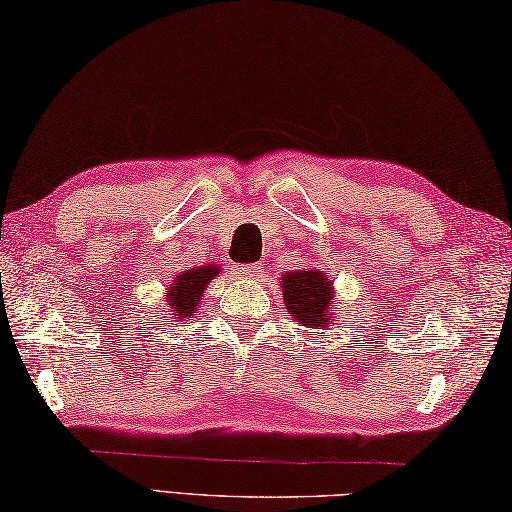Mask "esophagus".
Listing matches in <instances>:
<instances>
[{
  "mask_svg": "<svg viewBox=\"0 0 512 512\" xmlns=\"http://www.w3.org/2000/svg\"><path fill=\"white\" fill-rule=\"evenodd\" d=\"M237 273L246 277V279H262L264 266L262 264H244V266L237 268Z\"/></svg>",
  "mask_w": 512,
  "mask_h": 512,
  "instance_id": "esophagus-1",
  "label": "esophagus"
}]
</instances>
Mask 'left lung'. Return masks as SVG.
I'll return each mask as SVG.
<instances>
[{
    "label": "left lung",
    "mask_w": 512,
    "mask_h": 512,
    "mask_svg": "<svg viewBox=\"0 0 512 512\" xmlns=\"http://www.w3.org/2000/svg\"><path fill=\"white\" fill-rule=\"evenodd\" d=\"M284 288V303L288 314L306 328L323 330L330 325V301L332 281L323 270H295V273L281 275Z\"/></svg>",
    "instance_id": "obj_1"
}]
</instances>
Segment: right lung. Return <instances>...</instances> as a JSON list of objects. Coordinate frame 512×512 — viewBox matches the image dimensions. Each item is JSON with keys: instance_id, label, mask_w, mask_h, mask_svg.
I'll list each match as a JSON object with an SVG mask.
<instances>
[{"instance_id": "add662e5", "label": "right lung", "mask_w": 512, "mask_h": 512, "mask_svg": "<svg viewBox=\"0 0 512 512\" xmlns=\"http://www.w3.org/2000/svg\"><path fill=\"white\" fill-rule=\"evenodd\" d=\"M220 273L222 270L217 264H206L184 270L182 275H178V279L165 292L167 306L176 314V319H191V314L198 308V301L202 299L204 288Z\"/></svg>"}]
</instances>
